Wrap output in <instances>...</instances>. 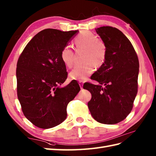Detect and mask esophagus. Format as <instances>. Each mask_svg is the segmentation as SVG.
I'll return each mask as SVG.
<instances>
[{
	"mask_svg": "<svg viewBox=\"0 0 156 156\" xmlns=\"http://www.w3.org/2000/svg\"><path fill=\"white\" fill-rule=\"evenodd\" d=\"M83 84H84V82H82V81L79 82V85H80V88H82V87H83Z\"/></svg>",
	"mask_w": 156,
	"mask_h": 156,
	"instance_id": "1",
	"label": "esophagus"
}]
</instances>
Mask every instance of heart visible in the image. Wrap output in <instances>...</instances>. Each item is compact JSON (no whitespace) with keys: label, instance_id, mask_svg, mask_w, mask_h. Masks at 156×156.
Listing matches in <instances>:
<instances>
[{"label":"heart","instance_id":"b5f03b06","mask_svg":"<svg viewBox=\"0 0 156 156\" xmlns=\"http://www.w3.org/2000/svg\"><path fill=\"white\" fill-rule=\"evenodd\" d=\"M75 44L78 48L87 49L84 55V64L78 65L69 72L72 80L84 81L94 71V65L101 66L107 55V46L105 43L90 31L81 33L75 39ZM61 59L67 68H71L74 64V52L69 46H65L61 52Z\"/></svg>","mask_w":156,"mask_h":156}]
</instances>
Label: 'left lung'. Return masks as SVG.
I'll list each match as a JSON object with an SVG mask.
<instances>
[{
    "mask_svg": "<svg viewBox=\"0 0 156 156\" xmlns=\"http://www.w3.org/2000/svg\"><path fill=\"white\" fill-rule=\"evenodd\" d=\"M95 29L107 46V55L91 76L99 84L86 82L83 88L92 94L88 107L92 117L101 123L113 125L124 120L132 110L140 64L131 43L120 30L109 26Z\"/></svg>",
    "mask_w": 156,
    "mask_h": 156,
    "instance_id": "left-lung-1",
    "label": "left lung"
}]
</instances>
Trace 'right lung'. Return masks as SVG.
<instances>
[{
  "label": "right lung",
  "mask_w": 156,
  "mask_h": 156,
  "mask_svg": "<svg viewBox=\"0 0 156 156\" xmlns=\"http://www.w3.org/2000/svg\"><path fill=\"white\" fill-rule=\"evenodd\" d=\"M78 32L44 29L32 38L18 59V99L25 117L36 127L49 129L62 123L68 104L80 90L76 80L59 87L68 74L62 50Z\"/></svg>",
  "instance_id": "add662e5"
}]
</instances>
